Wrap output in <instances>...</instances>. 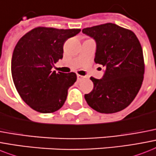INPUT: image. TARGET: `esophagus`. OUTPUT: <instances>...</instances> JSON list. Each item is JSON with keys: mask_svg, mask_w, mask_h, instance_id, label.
<instances>
[{"mask_svg": "<svg viewBox=\"0 0 156 156\" xmlns=\"http://www.w3.org/2000/svg\"><path fill=\"white\" fill-rule=\"evenodd\" d=\"M77 78H78V80H81L82 78H85V77H84V76L80 75V74H77Z\"/></svg>", "mask_w": 156, "mask_h": 156, "instance_id": "34e87169", "label": "esophagus"}]
</instances>
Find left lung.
Listing matches in <instances>:
<instances>
[{"label": "left lung", "instance_id": "obj_1", "mask_svg": "<svg viewBox=\"0 0 156 156\" xmlns=\"http://www.w3.org/2000/svg\"><path fill=\"white\" fill-rule=\"evenodd\" d=\"M82 33L96 41L94 62L106 68L101 79L90 77L94 88L85 94L91 108L112 114L131 104L143 83L144 59L137 37L113 23L85 28Z\"/></svg>", "mask_w": 156, "mask_h": 156}]
</instances>
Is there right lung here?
Segmentation results:
<instances>
[{"instance_id":"right-lung-1","label":"right lung","mask_w":156,"mask_h":156,"mask_svg":"<svg viewBox=\"0 0 156 156\" xmlns=\"http://www.w3.org/2000/svg\"><path fill=\"white\" fill-rule=\"evenodd\" d=\"M80 29L37 27L25 34L12 53L11 72L19 95L33 110L53 113L62 107L75 73H57L52 68L63 57V45Z\"/></svg>"}]
</instances>
